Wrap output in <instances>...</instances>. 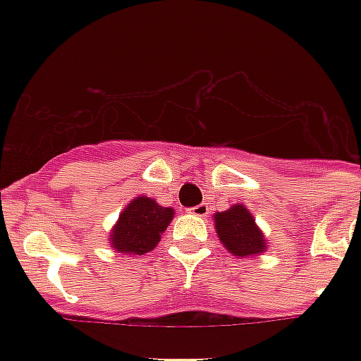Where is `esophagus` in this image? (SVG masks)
Masks as SVG:
<instances>
[{
	"instance_id": "esophagus-1",
	"label": "esophagus",
	"mask_w": 361,
	"mask_h": 361,
	"mask_svg": "<svg viewBox=\"0 0 361 361\" xmlns=\"http://www.w3.org/2000/svg\"><path fill=\"white\" fill-rule=\"evenodd\" d=\"M191 214L197 215V217H206L209 214V206L208 204H198V206L191 208Z\"/></svg>"
}]
</instances>
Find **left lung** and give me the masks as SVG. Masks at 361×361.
I'll use <instances>...</instances> for the list:
<instances>
[{"instance_id":"obj_1","label":"left lung","mask_w":361,"mask_h":361,"mask_svg":"<svg viewBox=\"0 0 361 361\" xmlns=\"http://www.w3.org/2000/svg\"><path fill=\"white\" fill-rule=\"evenodd\" d=\"M214 221L219 240L234 257H255L266 251V238L243 204L215 214Z\"/></svg>"}]
</instances>
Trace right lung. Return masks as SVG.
<instances>
[{
    "label": "right lung",
    "mask_w": 361,
    "mask_h": 361,
    "mask_svg": "<svg viewBox=\"0 0 361 361\" xmlns=\"http://www.w3.org/2000/svg\"><path fill=\"white\" fill-rule=\"evenodd\" d=\"M172 217V208H163L149 197H136L125 206L110 232V245L114 247V251L129 255L153 251Z\"/></svg>",
    "instance_id": "right-lung-1"
}]
</instances>
